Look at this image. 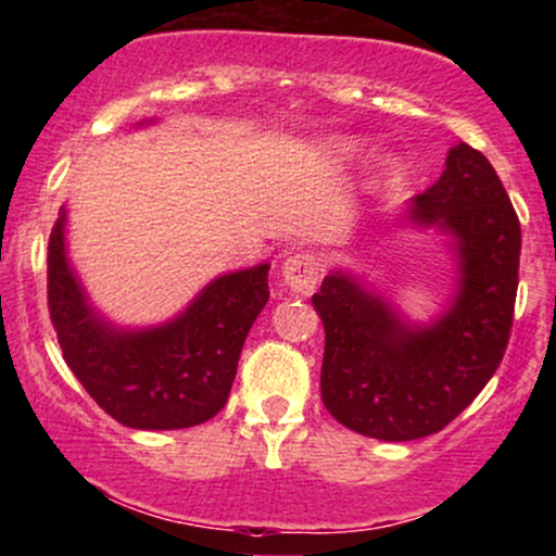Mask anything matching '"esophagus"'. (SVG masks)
<instances>
[{"mask_svg": "<svg viewBox=\"0 0 556 556\" xmlns=\"http://www.w3.org/2000/svg\"><path fill=\"white\" fill-rule=\"evenodd\" d=\"M285 285L290 287L298 295H311L316 290L318 277H321V269H318V258L314 253H295L285 261L282 266Z\"/></svg>", "mask_w": 556, "mask_h": 556, "instance_id": "34e87169", "label": "esophagus"}]
</instances>
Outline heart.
I'll list each match as a JSON object with an SVG mask.
<instances>
[{"mask_svg":"<svg viewBox=\"0 0 556 556\" xmlns=\"http://www.w3.org/2000/svg\"><path fill=\"white\" fill-rule=\"evenodd\" d=\"M327 154L331 162H350V159L358 154V143L348 138H337L327 146Z\"/></svg>","mask_w":556,"mask_h":556,"instance_id":"obj_1","label":"heart"}]
</instances>
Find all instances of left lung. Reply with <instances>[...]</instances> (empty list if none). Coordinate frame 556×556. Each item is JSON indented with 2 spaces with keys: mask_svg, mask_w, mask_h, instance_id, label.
Segmentation results:
<instances>
[{
  "mask_svg": "<svg viewBox=\"0 0 556 556\" xmlns=\"http://www.w3.org/2000/svg\"><path fill=\"white\" fill-rule=\"evenodd\" d=\"M416 227L452 238L457 292L431 324H407L344 271L314 295L327 344L321 400L348 429L381 442L442 431L500 368L513 329L520 222L481 151L452 146L442 177L407 208Z\"/></svg>",
  "mask_w": 556,
  "mask_h": 556,
  "instance_id": "left-lung-1",
  "label": "left lung"
}]
</instances>
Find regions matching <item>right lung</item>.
I'll return each mask as SVG.
<instances>
[{"mask_svg":"<svg viewBox=\"0 0 556 556\" xmlns=\"http://www.w3.org/2000/svg\"><path fill=\"white\" fill-rule=\"evenodd\" d=\"M67 208L49 238V314L62 355L91 397L123 426L188 429L225 407L242 342L269 300V264L229 271L167 324L119 329L88 303L65 248Z\"/></svg>","mask_w":556,"mask_h":556,"instance_id":"obj_1","label":"right lung"}]
</instances>
